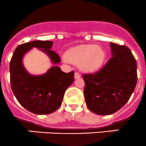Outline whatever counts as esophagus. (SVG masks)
I'll return each mask as SVG.
<instances>
[{"instance_id": "obj_1", "label": "esophagus", "mask_w": 146, "mask_h": 146, "mask_svg": "<svg viewBox=\"0 0 146 146\" xmlns=\"http://www.w3.org/2000/svg\"><path fill=\"white\" fill-rule=\"evenodd\" d=\"M80 74H79V72H75L74 73V78L75 79H79V77H80Z\"/></svg>"}]
</instances>
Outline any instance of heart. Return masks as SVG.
Masks as SVG:
<instances>
[{"label":"heart","instance_id":"obj_1","mask_svg":"<svg viewBox=\"0 0 146 146\" xmlns=\"http://www.w3.org/2000/svg\"><path fill=\"white\" fill-rule=\"evenodd\" d=\"M66 59L86 72H93L99 70L105 59L103 49L94 44H82L71 48L66 52Z\"/></svg>","mask_w":146,"mask_h":146}]
</instances>
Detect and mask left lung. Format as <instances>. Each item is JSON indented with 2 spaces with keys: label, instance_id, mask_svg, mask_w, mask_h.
<instances>
[{
  "label": "left lung",
  "instance_id": "left-lung-1",
  "mask_svg": "<svg viewBox=\"0 0 146 146\" xmlns=\"http://www.w3.org/2000/svg\"><path fill=\"white\" fill-rule=\"evenodd\" d=\"M112 57L95 73L82 75L88 109L99 115L115 113L128 102L137 83V64L128 47L111 42Z\"/></svg>",
  "mask_w": 146,
  "mask_h": 146
}]
</instances>
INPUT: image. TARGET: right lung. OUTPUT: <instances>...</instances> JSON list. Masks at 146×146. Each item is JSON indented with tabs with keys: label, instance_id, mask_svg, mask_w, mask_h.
<instances>
[{
	"label": "right lung",
	"instance_id": "add662e5",
	"mask_svg": "<svg viewBox=\"0 0 146 146\" xmlns=\"http://www.w3.org/2000/svg\"><path fill=\"white\" fill-rule=\"evenodd\" d=\"M52 44L53 42L48 40H35L20 44L14 51L10 62L13 92L21 106L35 114H49L58 109L66 89L74 80V72H63L57 66H53L40 76H33L25 70L23 57L33 47L41 49L47 53L54 64L60 63V56L50 50Z\"/></svg>",
	"mask_w": 146,
	"mask_h": 146
}]
</instances>
